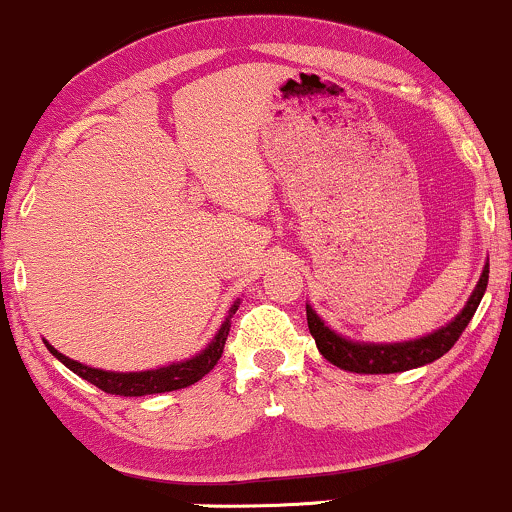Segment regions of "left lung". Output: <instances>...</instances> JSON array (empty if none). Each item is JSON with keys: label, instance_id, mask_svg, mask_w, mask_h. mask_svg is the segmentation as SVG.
<instances>
[{"label": "left lung", "instance_id": "obj_1", "mask_svg": "<svg viewBox=\"0 0 512 512\" xmlns=\"http://www.w3.org/2000/svg\"><path fill=\"white\" fill-rule=\"evenodd\" d=\"M486 284H489V264L479 276L477 289L472 291L469 301L460 310L455 320L440 330L426 334L421 339H411V342H397V344H368V342H351V339L339 337L337 332L330 330L320 315L315 313L310 305H305V315H308L310 334L315 337L317 349L327 361L334 363L337 368L351 370V373H366V375H380V373H404V370L426 366L433 363L436 358L455 346L457 339L462 337L464 327L469 325L474 313H477L481 298H484Z\"/></svg>", "mask_w": 512, "mask_h": 512}]
</instances>
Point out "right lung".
Instances as JSON below:
<instances>
[{
  "instance_id": "obj_1",
  "label": "right lung",
  "mask_w": 512,
  "mask_h": 512,
  "mask_svg": "<svg viewBox=\"0 0 512 512\" xmlns=\"http://www.w3.org/2000/svg\"><path fill=\"white\" fill-rule=\"evenodd\" d=\"M240 301H236L228 310L226 320L221 322L219 332L214 334V339L207 344V349L199 351L197 356L187 358V361L170 363V366L154 368V370H139V373H115V370H101L84 366V363L72 361L69 356L60 354L55 346L45 342L48 351L57 361H62L69 370H74L79 378L88 380L91 385L101 387L108 395H122V397H144V395H158V392H173L182 390V387L195 385L197 380H202L211 368L219 363L223 354V346H226V337L231 332V317L236 315Z\"/></svg>"
}]
</instances>
